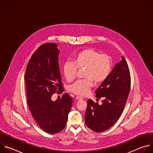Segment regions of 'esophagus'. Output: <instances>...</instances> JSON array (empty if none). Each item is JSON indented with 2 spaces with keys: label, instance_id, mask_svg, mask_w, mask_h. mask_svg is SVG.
Returning a JSON list of instances; mask_svg holds the SVG:
<instances>
[{
  "label": "esophagus",
  "instance_id": "34e87169",
  "mask_svg": "<svg viewBox=\"0 0 153 153\" xmlns=\"http://www.w3.org/2000/svg\"><path fill=\"white\" fill-rule=\"evenodd\" d=\"M82 99H83V98H82V97H80V96H77V97H76V100H82Z\"/></svg>",
  "mask_w": 153,
  "mask_h": 153
}]
</instances>
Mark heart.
Returning <instances> with one entry per match:
<instances>
[{
    "instance_id": "obj_1",
    "label": "heart",
    "mask_w": 153,
    "mask_h": 153,
    "mask_svg": "<svg viewBox=\"0 0 153 153\" xmlns=\"http://www.w3.org/2000/svg\"><path fill=\"white\" fill-rule=\"evenodd\" d=\"M85 68L83 76L84 79L79 80L70 86V91L77 95L84 96L88 94L96 83L103 82L108 77L111 69V60L106 54L88 48L77 53L73 62H65L63 66L65 78L71 82L76 77L77 69Z\"/></svg>"
}]
</instances>
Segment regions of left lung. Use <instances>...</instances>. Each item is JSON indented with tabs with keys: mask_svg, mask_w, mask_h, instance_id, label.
Wrapping results in <instances>:
<instances>
[{
	"mask_svg": "<svg viewBox=\"0 0 153 153\" xmlns=\"http://www.w3.org/2000/svg\"><path fill=\"white\" fill-rule=\"evenodd\" d=\"M130 86L129 70L122 56L96 91L97 99L103 97L102 103L88 100L85 114L86 126L95 132H102L114 125L123 110Z\"/></svg>",
	"mask_w": 153,
	"mask_h": 153,
	"instance_id": "1",
	"label": "left lung"
}]
</instances>
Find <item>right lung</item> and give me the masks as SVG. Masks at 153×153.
I'll return each instance as SVG.
<instances>
[{
    "label": "right lung",
    "instance_id": "add662e5",
    "mask_svg": "<svg viewBox=\"0 0 153 153\" xmlns=\"http://www.w3.org/2000/svg\"><path fill=\"white\" fill-rule=\"evenodd\" d=\"M59 53L56 43L40 46L32 55L25 76L30 110L39 126L49 134L58 133L64 129L73 103L67 93L60 100H51L53 94L63 91Z\"/></svg>",
    "mask_w": 153,
    "mask_h": 153
}]
</instances>
